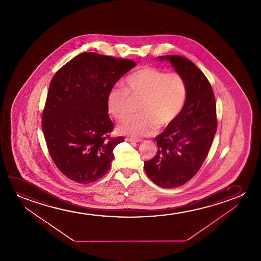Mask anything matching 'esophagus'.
I'll return each mask as SVG.
<instances>
[{
	"instance_id": "esophagus-1",
	"label": "esophagus",
	"mask_w": 261,
	"mask_h": 261,
	"mask_svg": "<svg viewBox=\"0 0 261 261\" xmlns=\"http://www.w3.org/2000/svg\"><path fill=\"white\" fill-rule=\"evenodd\" d=\"M125 141H127V142L140 143V142H142V141H143V139H139V138H125Z\"/></svg>"
}]
</instances>
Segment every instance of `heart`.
<instances>
[{
	"label": "heart",
	"instance_id": "heart-1",
	"mask_svg": "<svg viewBox=\"0 0 261 261\" xmlns=\"http://www.w3.org/2000/svg\"><path fill=\"white\" fill-rule=\"evenodd\" d=\"M187 86L182 75L153 67L141 68L126 77L125 88L114 87L107 96L108 110L120 119L128 112L131 98H140L139 114L124 118L118 126L129 136H150L159 127L171 124L186 102Z\"/></svg>",
	"mask_w": 261,
	"mask_h": 261
}]
</instances>
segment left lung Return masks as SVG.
I'll use <instances>...</instances> for the list:
<instances>
[{
    "mask_svg": "<svg viewBox=\"0 0 261 261\" xmlns=\"http://www.w3.org/2000/svg\"><path fill=\"white\" fill-rule=\"evenodd\" d=\"M168 61L187 86L182 111L155 137L158 152L144 161L149 178L162 188L185 185L199 171L217 132L216 100L211 84L196 65L179 55L158 57Z\"/></svg>",
    "mask_w": 261,
    "mask_h": 261,
    "instance_id": "8db88e82",
    "label": "left lung"
}]
</instances>
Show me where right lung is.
<instances>
[{"mask_svg": "<svg viewBox=\"0 0 261 261\" xmlns=\"http://www.w3.org/2000/svg\"><path fill=\"white\" fill-rule=\"evenodd\" d=\"M136 63L94 53L73 58L54 75L43 113V135L57 168L80 184L101 178L123 137L110 138V90Z\"/></svg>", "mask_w": 261, "mask_h": 261, "instance_id": "obj_1", "label": "right lung"}]
</instances>
